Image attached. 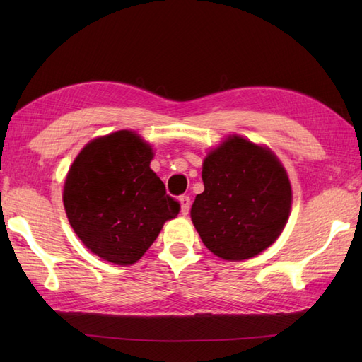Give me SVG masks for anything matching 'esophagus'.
I'll list each match as a JSON object with an SVG mask.
<instances>
[{"label":"esophagus","instance_id":"34e87169","mask_svg":"<svg viewBox=\"0 0 362 362\" xmlns=\"http://www.w3.org/2000/svg\"><path fill=\"white\" fill-rule=\"evenodd\" d=\"M179 202H180V213L183 214V216H187V214L189 213V206H191L189 196H180Z\"/></svg>","mask_w":362,"mask_h":362}]
</instances>
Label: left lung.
Returning a JSON list of instances; mask_svg holds the SVG:
<instances>
[{
  "mask_svg": "<svg viewBox=\"0 0 362 362\" xmlns=\"http://www.w3.org/2000/svg\"><path fill=\"white\" fill-rule=\"evenodd\" d=\"M202 180L191 221L206 249L241 261L275 243L289 218L292 191L271 149L230 135L205 157Z\"/></svg>",
  "mask_w": 362,
  "mask_h": 362,
  "instance_id": "left-lung-1",
  "label": "left lung"
}]
</instances>
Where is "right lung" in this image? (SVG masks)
<instances>
[{"label": "right lung", "instance_id": "add662e5", "mask_svg": "<svg viewBox=\"0 0 362 362\" xmlns=\"http://www.w3.org/2000/svg\"><path fill=\"white\" fill-rule=\"evenodd\" d=\"M151 146L132 130L91 140L66 174L64 205L87 249L113 264L136 263L180 204L151 169Z\"/></svg>", "mask_w": 362, "mask_h": 362}]
</instances>
